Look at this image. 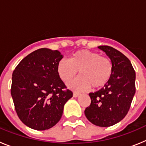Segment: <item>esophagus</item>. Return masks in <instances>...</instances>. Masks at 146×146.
Returning <instances> with one entry per match:
<instances>
[{"mask_svg":"<svg viewBox=\"0 0 146 146\" xmlns=\"http://www.w3.org/2000/svg\"><path fill=\"white\" fill-rule=\"evenodd\" d=\"M79 95H80L79 93H77V92L73 93V96H74V97H77V96H79Z\"/></svg>","mask_w":146,"mask_h":146,"instance_id":"34e87169","label":"esophagus"}]
</instances>
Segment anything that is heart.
I'll return each instance as SVG.
<instances>
[{
	"instance_id": "obj_1",
	"label": "heart",
	"mask_w": 146,
	"mask_h": 146,
	"mask_svg": "<svg viewBox=\"0 0 146 146\" xmlns=\"http://www.w3.org/2000/svg\"><path fill=\"white\" fill-rule=\"evenodd\" d=\"M59 77L65 82H69L77 74H80L69 84L75 90L90 88H101L111 77L113 66L110 59L90 50H81L70 55L69 60L62 59L58 63Z\"/></svg>"
}]
</instances>
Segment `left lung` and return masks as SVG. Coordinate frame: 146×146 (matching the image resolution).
<instances>
[{"instance_id":"8db88e82","label":"left lung","mask_w":146,"mask_h":146,"mask_svg":"<svg viewBox=\"0 0 146 146\" xmlns=\"http://www.w3.org/2000/svg\"><path fill=\"white\" fill-rule=\"evenodd\" d=\"M109 56L113 66L110 80L104 87L90 93L91 104L85 115L96 126L108 127L123 119L129 110L135 94V71L123 53L110 46H99Z\"/></svg>"}]
</instances>
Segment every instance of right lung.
Here are the masks:
<instances>
[{
	"instance_id": "1",
	"label": "right lung",
	"mask_w": 146,
	"mask_h": 146,
	"mask_svg": "<svg viewBox=\"0 0 146 146\" xmlns=\"http://www.w3.org/2000/svg\"><path fill=\"white\" fill-rule=\"evenodd\" d=\"M63 55L41 48L23 59L12 74L11 94L18 117L33 129H50L61 118L65 103L73 93L57 71Z\"/></svg>"
}]
</instances>
